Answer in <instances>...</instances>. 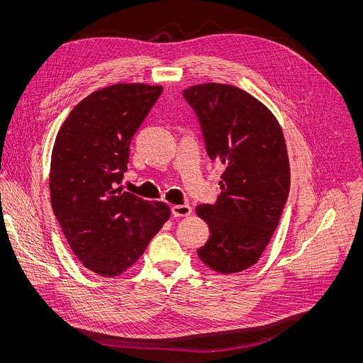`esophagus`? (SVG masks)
Wrapping results in <instances>:
<instances>
[{"mask_svg":"<svg viewBox=\"0 0 363 363\" xmlns=\"http://www.w3.org/2000/svg\"><path fill=\"white\" fill-rule=\"evenodd\" d=\"M189 213H191V207H189L188 204L172 206V215H174L175 218H184V216H188Z\"/></svg>","mask_w":363,"mask_h":363,"instance_id":"34e87169","label":"esophagus"}]
</instances>
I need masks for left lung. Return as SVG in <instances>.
I'll list each match as a JSON object with an SVG mask.
<instances>
[{
	"instance_id": "left-lung-1",
	"label": "left lung",
	"mask_w": 363,
	"mask_h": 363,
	"mask_svg": "<svg viewBox=\"0 0 363 363\" xmlns=\"http://www.w3.org/2000/svg\"><path fill=\"white\" fill-rule=\"evenodd\" d=\"M208 157L222 163V193L197 206L211 230L197 250L208 268L235 274L253 266L279 223L290 193V163L274 114L245 91L203 84L182 91Z\"/></svg>"
}]
</instances>
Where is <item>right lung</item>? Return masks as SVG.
Segmentation results:
<instances>
[{"instance_id":"1","label":"right lung","mask_w":363,"mask_h":363,"mask_svg":"<svg viewBox=\"0 0 363 363\" xmlns=\"http://www.w3.org/2000/svg\"><path fill=\"white\" fill-rule=\"evenodd\" d=\"M162 86L118 84L95 91L62 125L52 148V212L86 269L116 277L135 263L170 216L162 201L122 191L129 144Z\"/></svg>"}]
</instances>
